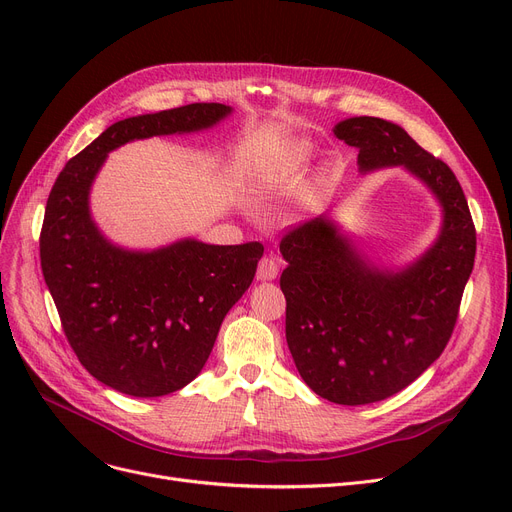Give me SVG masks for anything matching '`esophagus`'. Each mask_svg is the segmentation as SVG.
Returning <instances> with one entry per match:
<instances>
[{"label": "esophagus", "instance_id": "obj_1", "mask_svg": "<svg viewBox=\"0 0 512 512\" xmlns=\"http://www.w3.org/2000/svg\"><path fill=\"white\" fill-rule=\"evenodd\" d=\"M278 276V261L276 257H263L257 265V280L259 282H270Z\"/></svg>", "mask_w": 512, "mask_h": 512}]
</instances>
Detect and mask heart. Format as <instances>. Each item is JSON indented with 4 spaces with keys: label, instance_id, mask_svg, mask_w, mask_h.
<instances>
[{
    "label": "heart",
    "instance_id": "b5f03b06",
    "mask_svg": "<svg viewBox=\"0 0 512 512\" xmlns=\"http://www.w3.org/2000/svg\"><path fill=\"white\" fill-rule=\"evenodd\" d=\"M311 157V143L305 141V139H297V141H290L282 155H280V174L286 172H297L301 170L307 161Z\"/></svg>",
    "mask_w": 512,
    "mask_h": 512
}]
</instances>
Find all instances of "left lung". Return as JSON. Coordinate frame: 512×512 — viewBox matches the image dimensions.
<instances>
[{
    "mask_svg": "<svg viewBox=\"0 0 512 512\" xmlns=\"http://www.w3.org/2000/svg\"><path fill=\"white\" fill-rule=\"evenodd\" d=\"M334 134L359 151L361 174L402 168L442 209L436 240L402 267L371 261L330 211L282 238L294 365L317 396L357 407L407 388L442 355L473 272L475 228L459 180L405 128L357 116Z\"/></svg>",
    "mask_w": 512,
    "mask_h": 512,
    "instance_id": "8db88e82",
    "label": "left lung"
}]
</instances>
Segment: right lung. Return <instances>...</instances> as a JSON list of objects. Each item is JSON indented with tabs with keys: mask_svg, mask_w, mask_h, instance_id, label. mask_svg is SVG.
Returning <instances> with one entry per match:
<instances>
[{
	"mask_svg": "<svg viewBox=\"0 0 512 512\" xmlns=\"http://www.w3.org/2000/svg\"><path fill=\"white\" fill-rule=\"evenodd\" d=\"M230 114L224 103H191L120 120L68 161L49 193L39 242L45 284L78 361L122 394L157 398L197 378L263 245L178 238L126 249L93 220V182L107 155L130 141L201 132Z\"/></svg>",
	"mask_w": 512,
	"mask_h": 512,
	"instance_id": "obj_1",
	"label": "right lung"
}]
</instances>
